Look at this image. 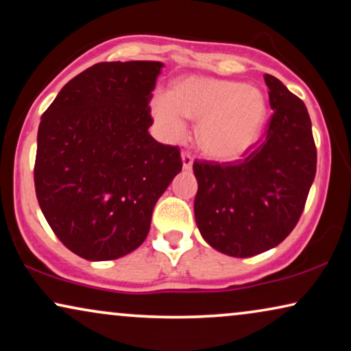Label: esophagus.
<instances>
[{"mask_svg": "<svg viewBox=\"0 0 351 351\" xmlns=\"http://www.w3.org/2000/svg\"><path fill=\"white\" fill-rule=\"evenodd\" d=\"M182 162H184V169H191V166H193V156L189 152H184L182 153Z\"/></svg>", "mask_w": 351, "mask_h": 351, "instance_id": "1", "label": "esophagus"}]
</instances>
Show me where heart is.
I'll list each match as a JSON object with an SVG mask.
<instances>
[{
    "label": "heart",
    "instance_id": "b5f03b06",
    "mask_svg": "<svg viewBox=\"0 0 351 351\" xmlns=\"http://www.w3.org/2000/svg\"><path fill=\"white\" fill-rule=\"evenodd\" d=\"M152 110L169 141L185 137L186 118H199L201 148L217 160H237L261 137L268 105L261 90L244 83L189 78L172 93H158Z\"/></svg>",
    "mask_w": 351,
    "mask_h": 351
}]
</instances>
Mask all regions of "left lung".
<instances>
[{
  "instance_id": "1",
  "label": "left lung",
  "mask_w": 351,
  "mask_h": 351,
  "mask_svg": "<svg viewBox=\"0 0 351 351\" xmlns=\"http://www.w3.org/2000/svg\"><path fill=\"white\" fill-rule=\"evenodd\" d=\"M273 114L265 138L233 162L195 161V219L219 252L252 257L286 239L304 213L316 174V147L305 104L265 75Z\"/></svg>"
}]
</instances>
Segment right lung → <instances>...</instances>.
Segmentation results:
<instances>
[{
  "instance_id": "add662e5",
  "label": "right lung",
  "mask_w": 351,
  "mask_h": 351,
  "mask_svg": "<svg viewBox=\"0 0 351 351\" xmlns=\"http://www.w3.org/2000/svg\"><path fill=\"white\" fill-rule=\"evenodd\" d=\"M161 62H100L81 71L41 117L35 190L45 217L76 256L113 261L136 251L152 213L182 171L179 147L148 128Z\"/></svg>"
}]
</instances>
